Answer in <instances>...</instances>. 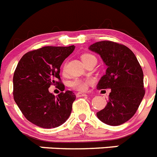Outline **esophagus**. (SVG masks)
<instances>
[{
	"label": "esophagus",
	"mask_w": 157,
	"mask_h": 157,
	"mask_svg": "<svg viewBox=\"0 0 157 157\" xmlns=\"http://www.w3.org/2000/svg\"><path fill=\"white\" fill-rule=\"evenodd\" d=\"M87 96L86 94H84V93H76V97L77 98H80V97H86Z\"/></svg>",
	"instance_id": "1"
}]
</instances>
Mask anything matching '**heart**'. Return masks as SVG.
<instances>
[{
    "mask_svg": "<svg viewBox=\"0 0 157 157\" xmlns=\"http://www.w3.org/2000/svg\"><path fill=\"white\" fill-rule=\"evenodd\" d=\"M82 60L83 63H85L86 61H88L90 59H94L95 58V56L92 54L90 53H85L83 54L82 56ZM65 70V66H63V71ZM93 83V80L90 78H86V79H82V78H74L70 82L71 87H72L73 89L76 90L78 91H86L88 89L89 85H90Z\"/></svg>",
    "mask_w": 157,
    "mask_h": 157,
    "instance_id": "b5f03b06",
    "label": "heart"
}]
</instances>
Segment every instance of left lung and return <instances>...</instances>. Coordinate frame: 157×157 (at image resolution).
Returning <instances> with one entry per match:
<instances>
[{
  "mask_svg": "<svg viewBox=\"0 0 157 157\" xmlns=\"http://www.w3.org/2000/svg\"><path fill=\"white\" fill-rule=\"evenodd\" d=\"M89 48L108 67L97 88L111 89L107 105L97 116L108 125H121L135 114L145 95L141 65L130 48L114 41H98Z\"/></svg>",
  "mask_w": 157,
  "mask_h": 157,
  "instance_id": "8db88e82",
  "label": "left lung"
}]
</instances>
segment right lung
Here are the masks:
<instances>
[{
	"instance_id": "obj_1",
	"label": "right lung",
	"mask_w": 157,
	"mask_h": 157,
	"mask_svg": "<svg viewBox=\"0 0 157 157\" xmlns=\"http://www.w3.org/2000/svg\"><path fill=\"white\" fill-rule=\"evenodd\" d=\"M75 48L42 47L24 54L18 63L13 76L14 100L25 118L36 126L57 127L70 116L74 93L67 90L55 97L48 88L59 85V90H64L59 68Z\"/></svg>"
}]
</instances>
